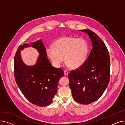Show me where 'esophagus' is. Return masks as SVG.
I'll return each mask as SVG.
<instances>
[{"mask_svg": "<svg viewBox=\"0 0 125 125\" xmlns=\"http://www.w3.org/2000/svg\"><path fill=\"white\" fill-rule=\"evenodd\" d=\"M64 74H65V75H67L68 74V72L67 70H64Z\"/></svg>", "mask_w": 125, "mask_h": 125, "instance_id": "1", "label": "esophagus"}]
</instances>
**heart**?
<instances>
[{
  "label": "heart",
  "mask_w": 125,
  "mask_h": 125,
  "mask_svg": "<svg viewBox=\"0 0 125 125\" xmlns=\"http://www.w3.org/2000/svg\"><path fill=\"white\" fill-rule=\"evenodd\" d=\"M89 52L87 42L83 38L62 37L58 39L52 48L47 49V53L56 67L61 66L64 60L73 69L81 67L86 62Z\"/></svg>",
  "instance_id": "b5f03b06"
}]
</instances>
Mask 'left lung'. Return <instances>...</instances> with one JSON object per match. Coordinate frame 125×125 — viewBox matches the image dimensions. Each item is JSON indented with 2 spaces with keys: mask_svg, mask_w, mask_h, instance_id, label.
Masks as SVG:
<instances>
[{
  "mask_svg": "<svg viewBox=\"0 0 125 125\" xmlns=\"http://www.w3.org/2000/svg\"><path fill=\"white\" fill-rule=\"evenodd\" d=\"M86 32L93 48L83 66L68 73L69 87L74 100L82 104H89L99 98L107 88L110 80V60L106 45L95 32Z\"/></svg>",
  "mask_w": 125,
  "mask_h": 125,
  "instance_id": "obj_1",
  "label": "left lung"
}]
</instances>
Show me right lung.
Instances as JSON below:
<instances>
[{"mask_svg":"<svg viewBox=\"0 0 125 125\" xmlns=\"http://www.w3.org/2000/svg\"><path fill=\"white\" fill-rule=\"evenodd\" d=\"M29 46L37 49L40 54L37 64L32 67L26 65L20 56V50ZM47 56L45 48L39 39L19 47L14 58V75L18 86L29 102L41 107L52 102L59 78L64 75L63 70L52 66Z\"/></svg>","mask_w":125,"mask_h":125,"instance_id":"1","label":"right lung"}]
</instances>
